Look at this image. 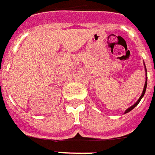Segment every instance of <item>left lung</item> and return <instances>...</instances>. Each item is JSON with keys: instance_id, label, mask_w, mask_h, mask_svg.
<instances>
[{"instance_id": "1", "label": "left lung", "mask_w": 155, "mask_h": 155, "mask_svg": "<svg viewBox=\"0 0 155 155\" xmlns=\"http://www.w3.org/2000/svg\"><path fill=\"white\" fill-rule=\"evenodd\" d=\"M144 65H145V86H144V89H143V91H142V94H141V95H140V97L139 98V100L135 103L132 106H131L130 108H128V109H127L126 111H125V114H127V113H128L130 112L131 110H132V109H134L135 107L137 106V104H139V102L140 101V100L142 99V97L144 96V95H145V90H146V87H147V70H146V68H145V64H144Z\"/></svg>"}]
</instances>
